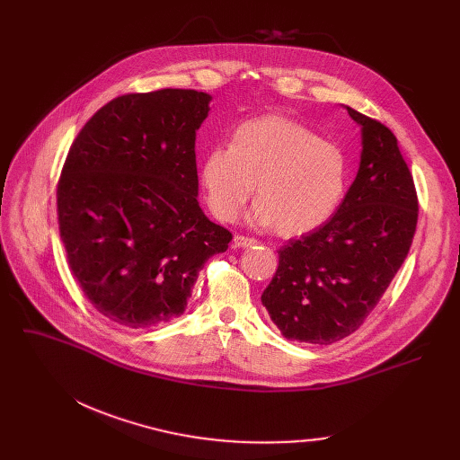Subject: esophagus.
I'll return each mask as SVG.
<instances>
[{"label":"esophagus","mask_w":460,"mask_h":460,"mask_svg":"<svg viewBox=\"0 0 460 460\" xmlns=\"http://www.w3.org/2000/svg\"><path fill=\"white\" fill-rule=\"evenodd\" d=\"M257 243V240L253 238H248V236H243V234H236L233 238V248H248V246H253Z\"/></svg>","instance_id":"1"}]
</instances>
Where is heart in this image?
<instances>
[{
	"label": "heart",
	"mask_w": 460,
	"mask_h": 460,
	"mask_svg": "<svg viewBox=\"0 0 460 460\" xmlns=\"http://www.w3.org/2000/svg\"><path fill=\"white\" fill-rule=\"evenodd\" d=\"M256 184L253 185L252 182ZM210 210L233 222L253 193L248 220L298 236L324 226L340 208L349 184V158L340 145L281 115H262L236 127L227 147L201 164Z\"/></svg>",
	"instance_id": "heart-1"
}]
</instances>
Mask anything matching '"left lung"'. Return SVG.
<instances>
[{
    "label": "left lung",
    "instance_id": "left-lung-1",
    "mask_svg": "<svg viewBox=\"0 0 460 460\" xmlns=\"http://www.w3.org/2000/svg\"><path fill=\"white\" fill-rule=\"evenodd\" d=\"M361 128L354 182L330 220L288 240L261 296L287 340L330 345L354 333L404 262L418 224L412 173L394 132L345 106Z\"/></svg>",
    "mask_w": 460,
    "mask_h": 460
}]
</instances>
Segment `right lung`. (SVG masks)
I'll list each match as a JSON object with an SVG mask.
<instances>
[{
  "label": "right lung",
  "mask_w": 460,
  "mask_h": 460,
  "mask_svg": "<svg viewBox=\"0 0 460 460\" xmlns=\"http://www.w3.org/2000/svg\"><path fill=\"white\" fill-rule=\"evenodd\" d=\"M210 101L193 89L117 96L70 145L59 234L82 291L117 324L182 315L203 264L231 243L198 201L196 132Z\"/></svg>",
  "instance_id": "add662e5"
}]
</instances>
